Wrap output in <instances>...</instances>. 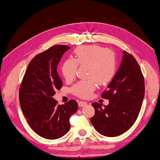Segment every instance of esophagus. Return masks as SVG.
<instances>
[{"label": "esophagus", "instance_id": "34e87169", "mask_svg": "<svg viewBox=\"0 0 160 160\" xmlns=\"http://www.w3.org/2000/svg\"><path fill=\"white\" fill-rule=\"evenodd\" d=\"M78 104H79V107H85L86 105H87V102H81V101H80V102H79V103H78Z\"/></svg>", "mask_w": 160, "mask_h": 160}]
</instances>
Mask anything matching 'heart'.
I'll list each match as a JSON object with an SVG mask.
<instances>
[{
	"label": "heart",
	"instance_id": "obj_1",
	"mask_svg": "<svg viewBox=\"0 0 160 160\" xmlns=\"http://www.w3.org/2000/svg\"><path fill=\"white\" fill-rule=\"evenodd\" d=\"M74 59L68 58L63 62L62 74L68 81L75 77L78 66H88L87 77L89 80L80 81L72 88L74 95L81 98H88L97 88L98 82L106 85L115 74L116 60L114 53L97 45L78 47L74 52Z\"/></svg>",
	"mask_w": 160,
	"mask_h": 160
}]
</instances>
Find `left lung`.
I'll return each instance as SVG.
<instances>
[{
	"label": "left lung",
	"mask_w": 160,
	"mask_h": 160,
	"mask_svg": "<svg viewBox=\"0 0 160 160\" xmlns=\"http://www.w3.org/2000/svg\"><path fill=\"white\" fill-rule=\"evenodd\" d=\"M102 98L109 100L104 107L93 102L95 115L90 122L105 137L119 136L136 121L145 94L144 78L136 59L123 52L121 64Z\"/></svg>",
	"instance_id": "obj_1"
}]
</instances>
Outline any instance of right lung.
Segmentation results:
<instances>
[{
	"label": "right lung",
	"mask_w": 160,
	"mask_h": 160,
	"mask_svg": "<svg viewBox=\"0 0 160 160\" xmlns=\"http://www.w3.org/2000/svg\"><path fill=\"white\" fill-rule=\"evenodd\" d=\"M70 49L66 45H55L35 56L26 69L19 88L21 108L30 127L47 139L64 136L70 128L71 116L78 109L74 99L58 105L53 98L62 86L57 66Z\"/></svg>",
	"instance_id": "right-lung-1"
}]
</instances>
